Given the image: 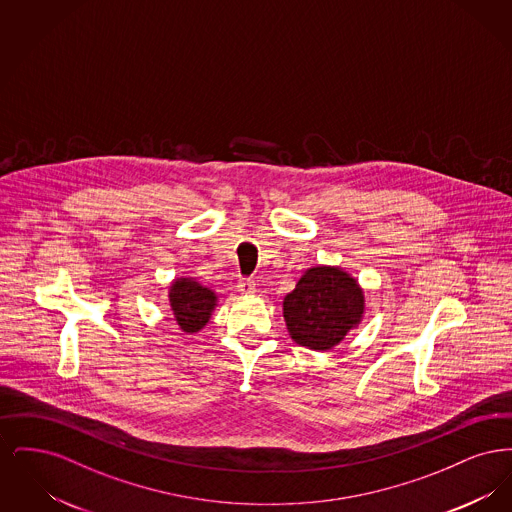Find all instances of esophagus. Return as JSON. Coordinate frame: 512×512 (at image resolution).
Wrapping results in <instances>:
<instances>
[{
    "instance_id": "esophagus-1",
    "label": "esophagus",
    "mask_w": 512,
    "mask_h": 512,
    "mask_svg": "<svg viewBox=\"0 0 512 512\" xmlns=\"http://www.w3.org/2000/svg\"><path fill=\"white\" fill-rule=\"evenodd\" d=\"M238 290L242 293H253L255 292V282L251 278H240Z\"/></svg>"
}]
</instances>
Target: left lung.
Returning <instances> with one entry per match:
<instances>
[{
	"mask_svg": "<svg viewBox=\"0 0 512 512\" xmlns=\"http://www.w3.org/2000/svg\"><path fill=\"white\" fill-rule=\"evenodd\" d=\"M365 297L340 268H309L284 299V318L295 343L332 349L359 324Z\"/></svg>",
	"mask_w": 512,
	"mask_h": 512,
	"instance_id": "left-lung-1",
	"label": "left lung"
}]
</instances>
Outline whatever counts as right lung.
<instances>
[{"label": "right lung", "instance_id": "right-lung-1", "mask_svg": "<svg viewBox=\"0 0 512 512\" xmlns=\"http://www.w3.org/2000/svg\"><path fill=\"white\" fill-rule=\"evenodd\" d=\"M169 297H171L172 318L184 332H190V334L201 330L207 324L209 315L217 303L215 293L188 278L176 280L172 284Z\"/></svg>", "mask_w": 512, "mask_h": 512}]
</instances>
